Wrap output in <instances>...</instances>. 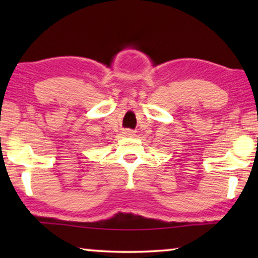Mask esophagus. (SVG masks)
<instances>
[{
	"label": "esophagus",
	"instance_id": "34e87169",
	"mask_svg": "<svg viewBox=\"0 0 258 258\" xmlns=\"http://www.w3.org/2000/svg\"><path fill=\"white\" fill-rule=\"evenodd\" d=\"M124 135L126 136H134L135 134H134V132H132V130H124Z\"/></svg>",
	"mask_w": 258,
	"mask_h": 258
}]
</instances>
